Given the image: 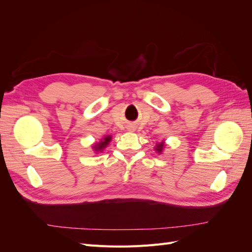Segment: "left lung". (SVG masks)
Segmentation results:
<instances>
[{"mask_svg":"<svg viewBox=\"0 0 252 252\" xmlns=\"http://www.w3.org/2000/svg\"><path fill=\"white\" fill-rule=\"evenodd\" d=\"M165 147H166V144H165V141L163 140L162 142H158V143H157L156 147H155V150H156V152H158V155H162V154H163V151H164V149H165Z\"/></svg>","mask_w":252,"mask_h":252,"instance_id":"1","label":"left lung"}]
</instances>
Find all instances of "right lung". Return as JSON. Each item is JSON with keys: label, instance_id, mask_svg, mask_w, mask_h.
<instances>
[{"label": "right lung", "instance_id": "right-lung-1", "mask_svg": "<svg viewBox=\"0 0 252 252\" xmlns=\"http://www.w3.org/2000/svg\"><path fill=\"white\" fill-rule=\"evenodd\" d=\"M112 135H105L104 138L100 140V142H96L93 145V149L95 152V154H98V152H102L106 147L108 146L109 143L111 142Z\"/></svg>", "mask_w": 252, "mask_h": 252}]
</instances>
